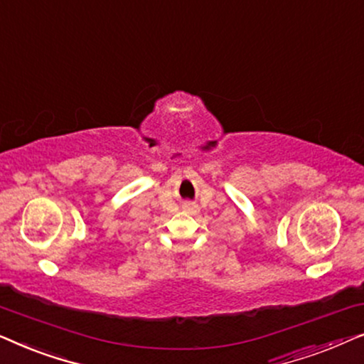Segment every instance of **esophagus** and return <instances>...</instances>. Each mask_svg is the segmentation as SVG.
<instances>
[{
    "instance_id": "obj_1",
    "label": "esophagus",
    "mask_w": 364,
    "mask_h": 364,
    "mask_svg": "<svg viewBox=\"0 0 364 364\" xmlns=\"http://www.w3.org/2000/svg\"><path fill=\"white\" fill-rule=\"evenodd\" d=\"M183 212H188V213H196L197 210H198V208H197V205H196V203H191V202H186V203H183Z\"/></svg>"
}]
</instances>
